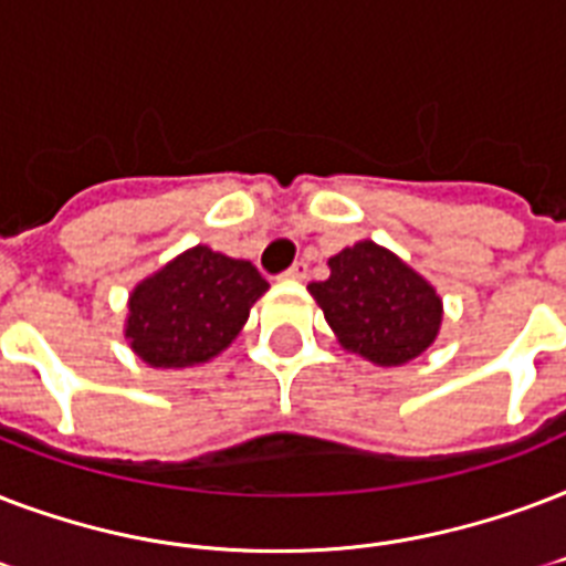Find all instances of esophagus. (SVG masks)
<instances>
[{
    "label": "esophagus",
    "instance_id": "1",
    "mask_svg": "<svg viewBox=\"0 0 566 566\" xmlns=\"http://www.w3.org/2000/svg\"><path fill=\"white\" fill-rule=\"evenodd\" d=\"M306 274H310V265H306V262H295V265H292V269H289L283 277L297 280V283H301V280H306Z\"/></svg>",
    "mask_w": 566,
    "mask_h": 566
}]
</instances>
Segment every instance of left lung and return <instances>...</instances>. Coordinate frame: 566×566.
<instances>
[{
	"label": "left lung",
	"mask_w": 566,
	"mask_h": 566,
	"mask_svg": "<svg viewBox=\"0 0 566 566\" xmlns=\"http://www.w3.org/2000/svg\"><path fill=\"white\" fill-rule=\"evenodd\" d=\"M327 269L331 277L306 289L345 352L392 369L437 343L442 297L389 248L363 239L331 256Z\"/></svg>",
	"instance_id": "obj_1"
}]
</instances>
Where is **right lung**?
Masks as SVG:
<instances>
[{"instance_id":"obj_1","label":"right lung","mask_w":566,"mask_h":566,"mask_svg":"<svg viewBox=\"0 0 566 566\" xmlns=\"http://www.w3.org/2000/svg\"><path fill=\"white\" fill-rule=\"evenodd\" d=\"M265 292L253 262L195 244L135 283L124 339L153 369L203 366L233 345Z\"/></svg>"}]
</instances>
